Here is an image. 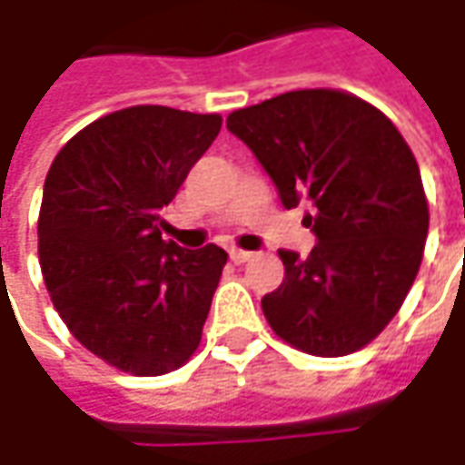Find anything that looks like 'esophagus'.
I'll list each match as a JSON object with an SVG mask.
<instances>
[{
	"mask_svg": "<svg viewBox=\"0 0 465 465\" xmlns=\"http://www.w3.org/2000/svg\"><path fill=\"white\" fill-rule=\"evenodd\" d=\"M230 259L235 261V263H245V261L253 259V253H248V251H241V248H230Z\"/></svg>",
	"mask_w": 465,
	"mask_h": 465,
	"instance_id": "obj_1",
	"label": "esophagus"
}]
</instances>
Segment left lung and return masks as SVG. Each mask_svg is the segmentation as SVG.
Returning <instances> with one entry per match:
<instances>
[{"mask_svg": "<svg viewBox=\"0 0 465 465\" xmlns=\"http://www.w3.org/2000/svg\"><path fill=\"white\" fill-rule=\"evenodd\" d=\"M284 209L315 235L311 256L279 251L284 282L261 308L287 344L344 357L399 312L420 272L430 212L420 165L399 129L339 90H292L227 116Z\"/></svg>", "mask_w": 465, "mask_h": 465, "instance_id": "left-lung-1", "label": "left lung"}]
</instances>
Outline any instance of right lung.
Instances as JSON below:
<instances>
[{
	"label": "right lung",
	"mask_w": 465,
	"mask_h": 465,
	"mask_svg": "<svg viewBox=\"0 0 465 465\" xmlns=\"http://www.w3.org/2000/svg\"><path fill=\"white\" fill-rule=\"evenodd\" d=\"M223 118L134 105L74 134L51 163L38 256L82 347L132 375L181 367L202 341L227 253L163 241L168 206Z\"/></svg>",
	"instance_id": "add662e5"
}]
</instances>
